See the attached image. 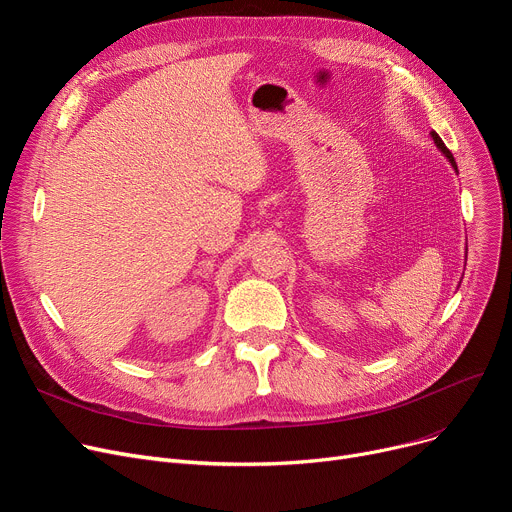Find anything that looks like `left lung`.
<instances>
[{
  "mask_svg": "<svg viewBox=\"0 0 512 512\" xmlns=\"http://www.w3.org/2000/svg\"><path fill=\"white\" fill-rule=\"evenodd\" d=\"M432 139H434V143H436V147H438V149H440V151H442V153H444V157H446V159H448V161H450V166H452V168H454V170H456V161H454V157H452V153H450V149H448V147H446V145H444V141H442V139H440V137H438V132H436V130H434V132H432Z\"/></svg>",
  "mask_w": 512,
  "mask_h": 512,
  "instance_id": "left-lung-1",
  "label": "left lung"
}]
</instances>
